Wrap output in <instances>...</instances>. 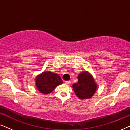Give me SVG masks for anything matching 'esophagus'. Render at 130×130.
Returning a JSON list of instances; mask_svg holds the SVG:
<instances>
[{
  "instance_id": "1",
  "label": "esophagus",
  "mask_w": 130,
  "mask_h": 130,
  "mask_svg": "<svg viewBox=\"0 0 130 130\" xmlns=\"http://www.w3.org/2000/svg\"><path fill=\"white\" fill-rule=\"evenodd\" d=\"M70 81H66L65 82V84L66 85H70Z\"/></svg>"
}]
</instances>
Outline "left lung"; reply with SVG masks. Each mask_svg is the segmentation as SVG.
Wrapping results in <instances>:
<instances>
[{
	"mask_svg": "<svg viewBox=\"0 0 130 130\" xmlns=\"http://www.w3.org/2000/svg\"><path fill=\"white\" fill-rule=\"evenodd\" d=\"M77 79V82L72 85L76 95L80 99L91 98L98 88L93 76L88 71H83L78 75Z\"/></svg>",
	"mask_w": 130,
	"mask_h": 130,
	"instance_id": "1",
	"label": "left lung"
}]
</instances>
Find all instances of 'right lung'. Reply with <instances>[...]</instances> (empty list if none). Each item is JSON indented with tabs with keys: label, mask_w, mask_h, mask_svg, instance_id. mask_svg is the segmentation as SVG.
Returning <instances> with one entry per match:
<instances>
[{
	"label": "right lung",
	"mask_w": 130,
	"mask_h": 130,
	"mask_svg": "<svg viewBox=\"0 0 130 130\" xmlns=\"http://www.w3.org/2000/svg\"><path fill=\"white\" fill-rule=\"evenodd\" d=\"M35 86L40 93L44 95L50 93L63 81L58 74L51 72H43L36 76Z\"/></svg>",
	"instance_id": "right-lung-1"
}]
</instances>
